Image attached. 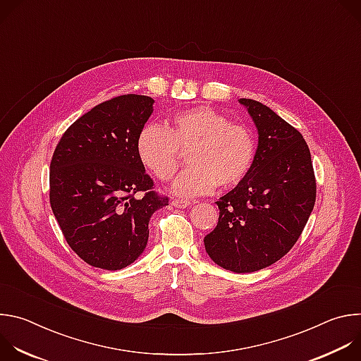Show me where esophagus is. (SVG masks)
<instances>
[{"label":"esophagus","mask_w":361,"mask_h":361,"mask_svg":"<svg viewBox=\"0 0 361 361\" xmlns=\"http://www.w3.org/2000/svg\"><path fill=\"white\" fill-rule=\"evenodd\" d=\"M174 207H177V209H185V207H188V205L191 204V201H188V200H178V198H176V200H173V202H171Z\"/></svg>","instance_id":"esophagus-1"}]
</instances>
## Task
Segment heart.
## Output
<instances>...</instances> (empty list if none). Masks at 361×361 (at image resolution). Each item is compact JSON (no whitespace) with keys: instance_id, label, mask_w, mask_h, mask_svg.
<instances>
[{"instance_id":"b5f03b06","label":"heart","mask_w":361,"mask_h":361,"mask_svg":"<svg viewBox=\"0 0 361 361\" xmlns=\"http://www.w3.org/2000/svg\"><path fill=\"white\" fill-rule=\"evenodd\" d=\"M141 164L159 180L171 178L187 151V163L173 181L178 195H200L216 185H238L251 171L257 156L255 135L250 127L230 123L212 107L198 106L177 111L169 130L156 124L141 128L135 141Z\"/></svg>"}]
</instances>
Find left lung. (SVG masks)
Here are the masks:
<instances>
[{"label":"left lung","instance_id":"left-lung-1","mask_svg":"<svg viewBox=\"0 0 361 361\" xmlns=\"http://www.w3.org/2000/svg\"><path fill=\"white\" fill-rule=\"evenodd\" d=\"M259 130L248 176L217 202V227L204 237L212 260L234 273L266 269L301 235L316 202V177L302 135L262 102L240 98Z\"/></svg>","mask_w":361,"mask_h":361}]
</instances>
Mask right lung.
<instances>
[{
  "mask_svg": "<svg viewBox=\"0 0 361 361\" xmlns=\"http://www.w3.org/2000/svg\"><path fill=\"white\" fill-rule=\"evenodd\" d=\"M152 102L138 94L101 102L66 130L51 159V209L71 250L92 267L135 262L152 213L169 205L135 149Z\"/></svg>",
  "mask_w": 361,
  "mask_h": 361,
  "instance_id": "obj_1",
  "label": "right lung"
}]
</instances>
